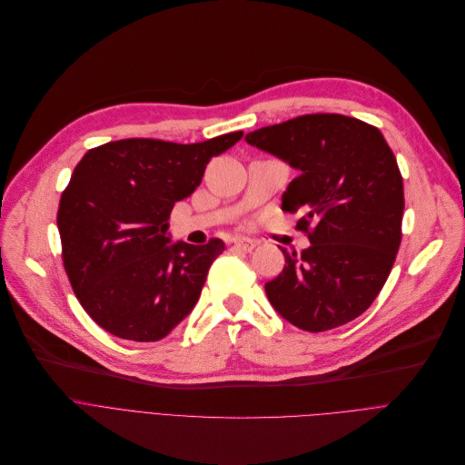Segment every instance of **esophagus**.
Segmentation results:
<instances>
[{
	"label": "esophagus",
	"mask_w": 465,
	"mask_h": 465,
	"mask_svg": "<svg viewBox=\"0 0 465 465\" xmlns=\"http://www.w3.org/2000/svg\"><path fill=\"white\" fill-rule=\"evenodd\" d=\"M234 248H238L240 252H252L255 248V240L252 238H234Z\"/></svg>",
	"instance_id": "34e87169"
}]
</instances>
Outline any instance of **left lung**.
Returning a JSON list of instances; mask_svg holds the SVG:
<instances>
[{
  "instance_id": "8db88e82",
  "label": "left lung",
  "mask_w": 465,
  "mask_h": 465,
  "mask_svg": "<svg viewBox=\"0 0 465 465\" xmlns=\"http://www.w3.org/2000/svg\"><path fill=\"white\" fill-rule=\"evenodd\" d=\"M245 143L283 159L298 176L282 210L304 212L310 238L285 255L264 285L274 310L308 332L362 315L383 289L401 242L403 180L381 131L343 114H306L245 134Z\"/></svg>"
}]
</instances>
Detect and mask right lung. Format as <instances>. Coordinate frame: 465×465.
Returning a JSON list of instances; mask_svg holds the SVG:
<instances>
[{
  "label": "right lung",
  "mask_w": 465,
  "mask_h": 465,
  "mask_svg": "<svg viewBox=\"0 0 465 465\" xmlns=\"http://www.w3.org/2000/svg\"><path fill=\"white\" fill-rule=\"evenodd\" d=\"M242 134L195 144L124 139L80 159L62 193L58 229L71 287L101 329L157 341L195 308L225 243H171L169 217L197 189L208 161Z\"/></svg>",
  "instance_id": "right-lung-1"
}]
</instances>
